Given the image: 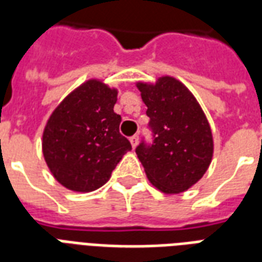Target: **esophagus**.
<instances>
[{
	"label": "esophagus",
	"mask_w": 262,
	"mask_h": 262,
	"mask_svg": "<svg viewBox=\"0 0 262 262\" xmlns=\"http://www.w3.org/2000/svg\"><path fill=\"white\" fill-rule=\"evenodd\" d=\"M139 135H135V136H132L130 137V143H132V147L136 148V145L139 144Z\"/></svg>",
	"instance_id": "34e87169"
}]
</instances>
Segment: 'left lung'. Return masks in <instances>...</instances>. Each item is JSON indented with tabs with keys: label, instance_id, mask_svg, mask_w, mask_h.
<instances>
[{
	"label": "left lung",
	"instance_id": "left-lung-1",
	"mask_svg": "<svg viewBox=\"0 0 262 262\" xmlns=\"http://www.w3.org/2000/svg\"><path fill=\"white\" fill-rule=\"evenodd\" d=\"M151 141L136 147L145 174L164 193H181L194 185L209 167L213 141L201 107L182 83L160 77L155 85L140 83Z\"/></svg>",
	"mask_w": 262,
	"mask_h": 262
}]
</instances>
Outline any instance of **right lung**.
Returning <instances> with one entry per match:
<instances>
[{"label": "right lung", "mask_w": 262, "mask_h": 262, "mask_svg": "<svg viewBox=\"0 0 262 262\" xmlns=\"http://www.w3.org/2000/svg\"><path fill=\"white\" fill-rule=\"evenodd\" d=\"M117 91L91 80L73 91L51 114L43 133V155L61 185L92 191L108 181L132 145L119 133Z\"/></svg>", "instance_id": "right-lung-1"}]
</instances>
